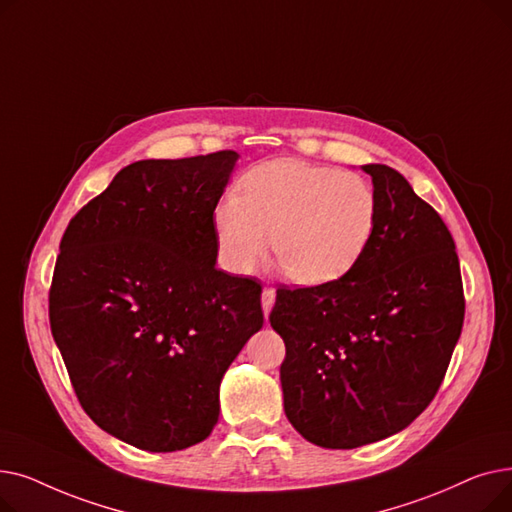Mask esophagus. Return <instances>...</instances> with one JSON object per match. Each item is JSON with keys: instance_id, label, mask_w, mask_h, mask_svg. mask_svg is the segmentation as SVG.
<instances>
[{"instance_id": "34e87169", "label": "esophagus", "mask_w": 512, "mask_h": 512, "mask_svg": "<svg viewBox=\"0 0 512 512\" xmlns=\"http://www.w3.org/2000/svg\"><path fill=\"white\" fill-rule=\"evenodd\" d=\"M274 301H276V292H274V288H263V294H261V307H263L265 317L270 315V311H272V307H274Z\"/></svg>"}]
</instances>
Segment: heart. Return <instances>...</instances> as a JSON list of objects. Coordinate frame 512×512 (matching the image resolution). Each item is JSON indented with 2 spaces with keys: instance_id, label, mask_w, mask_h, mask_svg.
I'll list each match as a JSON object with an SVG mask.
<instances>
[{
  "instance_id": "1",
  "label": "heart",
  "mask_w": 512,
  "mask_h": 512,
  "mask_svg": "<svg viewBox=\"0 0 512 512\" xmlns=\"http://www.w3.org/2000/svg\"><path fill=\"white\" fill-rule=\"evenodd\" d=\"M378 199L355 172L303 159H274L242 178V197L226 195L213 213L226 265L247 272L267 245L286 276L303 286L328 284L357 263L375 230Z\"/></svg>"
}]
</instances>
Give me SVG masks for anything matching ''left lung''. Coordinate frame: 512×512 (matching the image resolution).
Listing matches in <instances>:
<instances>
[{
  "mask_svg": "<svg viewBox=\"0 0 512 512\" xmlns=\"http://www.w3.org/2000/svg\"><path fill=\"white\" fill-rule=\"evenodd\" d=\"M361 168L378 199L369 245L338 280L278 288L270 313L286 344L284 413L321 448H359L411 425L465 319L459 255L438 211L396 170Z\"/></svg>",
  "mask_w": 512,
  "mask_h": 512,
  "instance_id": "1",
  "label": "left lung"
}]
</instances>
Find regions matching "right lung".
<instances>
[{
    "label": "right lung",
    "instance_id": "add662e5",
    "mask_svg": "<svg viewBox=\"0 0 512 512\" xmlns=\"http://www.w3.org/2000/svg\"><path fill=\"white\" fill-rule=\"evenodd\" d=\"M236 151L143 159L70 220L49 324L85 413L149 452L203 442L220 384L261 330V286L215 267Z\"/></svg>",
    "mask_w": 512,
    "mask_h": 512
}]
</instances>
